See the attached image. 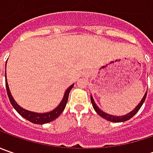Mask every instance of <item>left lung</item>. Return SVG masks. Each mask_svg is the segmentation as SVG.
Returning <instances> with one entry per match:
<instances>
[{"instance_id":"obj_1","label":"left lung","mask_w":153,"mask_h":153,"mask_svg":"<svg viewBox=\"0 0 153 153\" xmlns=\"http://www.w3.org/2000/svg\"><path fill=\"white\" fill-rule=\"evenodd\" d=\"M146 94H147V91L146 92V94H144V96L143 98L141 99V100H140V102L139 103L138 105L135 107V108L132 111H130L129 113H128V114L124 115V116H112V115H110L107 114V113H105V112H104L101 109H100L97 106V105L95 104L94 102V99L92 96H90L91 98V102L92 105H93V107L94 109V111L97 112L98 114L100 115V117H102L103 118H105V119H106V120L110 121V122H114V123H121V122H125V121L129 120L131 117H133L134 115L136 114L137 112H138V111L140 109V107L142 106V105H143V103H144L145 100H146Z\"/></svg>"}]
</instances>
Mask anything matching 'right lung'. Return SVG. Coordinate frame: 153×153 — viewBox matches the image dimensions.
<instances>
[{
	"instance_id": "right-lung-1",
	"label": "right lung",
	"mask_w": 153,
	"mask_h": 153,
	"mask_svg": "<svg viewBox=\"0 0 153 153\" xmlns=\"http://www.w3.org/2000/svg\"><path fill=\"white\" fill-rule=\"evenodd\" d=\"M5 77L7 78V75H6V71H5ZM74 84L71 85L65 93V95L63 97L62 101L59 103V105L56 107L55 109H53V111H51L49 112H45V113H37V112H33L30 111H27L25 109L22 108L20 107L17 102L14 100V99L13 98L12 94H11V92L9 89L8 84H7V82L6 80V89H7V95H8L9 100L12 104V105L13 106V108L17 111V112L19 115H21L24 118H25L28 121L31 122L33 123H36V124H44V123H48L49 122H52L54 119H56L59 115L61 114L62 111L65 110V105L67 104L68 101V97H69V94L71 90V88H73Z\"/></svg>"
}]
</instances>
